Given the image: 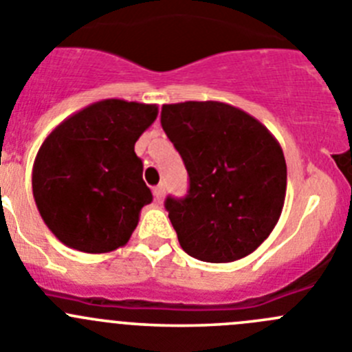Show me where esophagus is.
Segmentation results:
<instances>
[{
	"instance_id": "obj_1",
	"label": "esophagus",
	"mask_w": 352,
	"mask_h": 352,
	"mask_svg": "<svg viewBox=\"0 0 352 352\" xmlns=\"http://www.w3.org/2000/svg\"><path fill=\"white\" fill-rule=\"evenodd\" d=\"M153 195H154V201H156V203L163 201V198H165V189H163V186L154 187Z\"/></svg>"
}]
</instances>
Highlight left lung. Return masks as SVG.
<instances>
[{"instance_id":"8db88e82","label":"left lung","mask_w":352,"mask_h":352,"mask_svg":"<svg viewBox=\"0 0 352 352\" xmlns=\"http://www.w3.org/2000/svg\"><path fill=\"white\" fill-rule=\"evenodd\" d=\"M161 126L189 173L186 198L165 201L182 250L213 264L257 250L280 221L287 195L276 137L248 113L217 100L165 104Z\"/></svg>"}]
</instances>
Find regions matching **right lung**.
I'll list each match as a JSON object with an SVG mask.
<instances>
[{
	"label": "right lung",
	"instance_id": "right-lung-1",
	"mask_svg": "<svg viewBox=\"0 0 352 352\" xmlns=\"http://www.w3.org/2000/svg\"><path fill=\"white\" fill-rule=\"evenodd\" d=\"M156 116V104L106 98L50 131L32 165V196L58 241L85 254L126 245L153 201L135 142Z\"/></svg>",
	"mask_w": 352,
	"mask_h": 352
}]
</instances>
